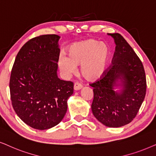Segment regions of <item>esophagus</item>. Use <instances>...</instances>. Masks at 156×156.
Instances as JSON below:
<instances>
[{"mask_svg":"<svg viewBox=\"0 0 156 156\" xmlns=\"http://www.w3.org/2000/svg\"><path fill=\"white\" fill-rule=\"evenodd\" d=\"M82 87H83L82 85L80 84L79 83H76L74 84L73 88H74L75 90H79L82 88Z\"/></svg>","mask_w":156,"mask_h":156,"instance_id":"esophagus-1","label":"esophagus"}]
</instances>
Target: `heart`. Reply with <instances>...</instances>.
<instances>
[{"label": "heart", "instance_id": "1", "mask_svg": "<svg viewBox=\"0 0 156 156\" xmlns=\"http://www.w3.org/2000/svg\"><path fill=\"white\" fill-rule=\"evenodd\" d=\"M68 58L58 59L60 70L66 76H71L80 66V71L84 79L95 81L103 76L109 58V49L104 43L89 39L70 45L67 49Z\"/></svg>", "mask_w": 156, "mask_h": 156}]
</instances>
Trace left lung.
<instances>
[{"instance_id":"8db88e82","label":"left lung","mask_w":156,"mask_h":156,"mask_svg":"<svg viewBox=\"0 0 156 156\" xmlns=\"http://www.w3.org/2000/svg\"><path fill=\"white\" fill-rule=\"evenodd\" d=\"M108 35L114 39L115 53L111 66L90 85L94 95L91 109L104 126L119 128L138 113L146 96V78L142 62L123 37L119 33Z\"/></svg>"}]
</instances>
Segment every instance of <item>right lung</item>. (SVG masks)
I'll use <instances>...</instances> for the list:
<instances>
[{
  "instance_id": "right-lung-1",
  "label": "right lung",
  "mask_w": 156,
  "mask_h": 156,
  "mask_svg": "<svg viewBox=\"0 0 156 156\" xmlns=\"http://www.w3.org/2000/svg\"><path fill=\"white\" fill-rule=\"evenodd\" d=\"M58 35H43L25 43L16 55L10 78L12 105L31 128L47 130L58 125L67 111L73 83L58 78Z\"/></svg>"
}]
</instances>
